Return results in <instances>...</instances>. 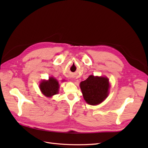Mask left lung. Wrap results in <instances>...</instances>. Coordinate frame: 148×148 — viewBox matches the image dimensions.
<instances>
[{"label":"left lung","mask_w":148,"mask_h":148,"mask_svg":"<svg viewBox=\"0 0 148 148\" xmlns=\"http://www.w3.org/2000/svg\"><path fill=\"white\" fill-rule=\"evenodd\" d=\"M84 99L88 104L96 106L101 104L109 95L110 84L105 77H89L79 84Z\"/></svg>","instance_id":"8db88e82"}]
</instances>
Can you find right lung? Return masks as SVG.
<instances>
[{"label":"right lung","mask_w":148,"mask_h":148,"mask_svg":"<svg viewBox=\"0 0 148 148\" xmlns=\"http://www.w3.org/2000/svg\"><path fill=\"white\" fill-rule=\"evenodd\" d=\"M39 88L44 96L51 97L59 92V82L53 77H50L48 80H42L39 84Z\"/></svg>","instance_id":"right-lung-1"}]
</instances>
